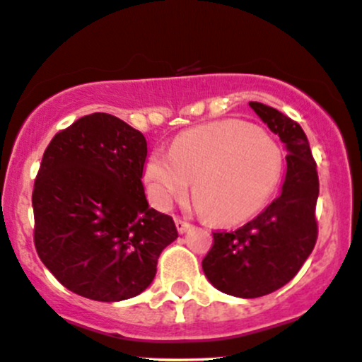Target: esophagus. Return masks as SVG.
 Instances as JSON below:
<instances>
[{"label":"esophagus","instance_id":"1","mask_svg":"<svg viewBox=\"0 0 362 362\" xmlns=\"http://www.w3.org/2000/svg\"><path fill=\"white\" fill-rule=\"evenodd\" d=\"M189 226L191 225L186 220H182V218H176V228H177V231H180V233H185V231H188Z\"/></svg>","mask_w":362,"mask_h":362}]
</instances>
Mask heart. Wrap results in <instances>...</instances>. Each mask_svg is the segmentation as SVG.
<instances>
[{"instance_id":"obj_1","label":"heart","mask_w":362,"mask_h":362,"mask_svg":"<svg viewBox=\"0 0 362 362\" xmlns=\"http://www.w3.org/2000/svg\"><path fill=\"white\" fill-rule=\"evenodd\" d=\"M284 168L279 142L243 120H220L180 134L169 154L154 153L146 177L158 206L169 208L193 181L196 206L220 225L243 221L274 193Z\"/></svg>"}]
</instances>
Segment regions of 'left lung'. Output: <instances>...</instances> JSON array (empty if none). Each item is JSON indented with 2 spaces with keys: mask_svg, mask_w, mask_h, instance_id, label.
Returning a JSON list of instances; mask_svg holds the SVG:
<instances>
[{
  "mask_svg": "<svg viewBox=\"0 0 362 362\" xmlns=\"http://www.w3.org/2000/svg\"><path fill=\"white\" fill-rule=\"evenodd\" d=\"M287 146L282 191L257 218L235 231H215L203 272L228 296L255 298L290 282L317 242L319 176L305 132L274 107L250 102Z\"/></svg>",
  "mask_w": 362,
  "mask_h": 362,
  "instance_id": "obj_1",
  "label": "left lung"
}]
</instances>
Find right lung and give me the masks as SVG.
Segmentation results:
<instances>
[{
	"instance_id": "right-lung-1",
	"label": "right lung",
	"mask_w": 362,
	"mask_h": 362,
	"mask_svg": "<svg viewBox=\"0 0 362 362\" xmlns=\"http://www.w3.org/2000/svg\"><path fill=\"white\" fill-rule=\"evenodd\" d=\"M147 142L95 112L57 132L35 180V248L64 287L99 302L139 296L177 238L173 218L147 204Z\"/></svg>"
}]
</instances>
